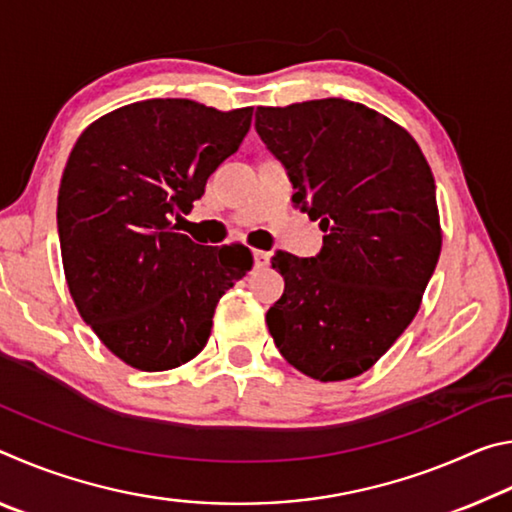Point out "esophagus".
Listing matches in <instances>:
<instances>
[{
	"label": "esophagus",
	"mask_w": 512,
	"mask_h": 512,
	"mask_svg": "<svg viewBox=\"0 0 512 512\" xmlns=\"http://www.w3.org/2000/svg\"><path fill=\"white\" fill-rule=\"evenodd\" d=\"M253 259H255L257 268H264V266H268V262H271V253H266V250H255Z\"/></svg>",
	"instance_id": "obj_1"
}]
</instances>
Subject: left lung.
Segmentation results:
<instances>
[{"label":"left lung","instance_id":"left-lung-1","mask_svg":"<svg viewBox=\"0 0 512 512\" xmlns=\"http://www.w3.org/2000/svg\"><path fill=\"white\" fill-rule=\"evenodd\" d=\"M255 128L289 173L293 205L325 232L316 257L271 259L284 293L268 332L307 377H357L409 327L436 271L429 164L402 126L345 99L257 108Z\"/></svg>","mask_w":512,"mask_h":512}]
</instances>
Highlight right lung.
<instances>
[{
	"label": "right lung",
	"mask_w": 512,
	"mask_h": 512,
	"mask_svg": "<svg viewBox=\"0 0 512 512\" xmlns=\"http://www.w3.org/2000/svg\"><path fill=\"white\" fill-rule=\"evenodd\" d=\"M253 108L131 103L85 128L58 189V239L81 318L128 366L171 370L212 332L216 302L253 266L246 246L176 232L207 178L239 149Z\"/></svg>",
	"instance_id": "add662e5"
}]
</instances>
